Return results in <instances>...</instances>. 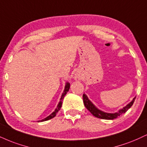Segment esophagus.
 <instances>
[{
    "mask_svg": "<svg viewBox=\"0 0 147 147\" xmlns=\"http://www.w3.org/2000/svg\"><path fill=\"white\" fill-rule=\"evenodd\" d=\"M74 78H75V80H76V81H79L81 79L80 77H79V76H78V75H75Z\"/></svg>",
    "mask_w": 147,
    "mask_h": 147,
    "instance_id": "esophagus-1",
    "label": "esophagus"
}]
</instances>
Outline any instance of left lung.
Returning a JSON list of instances; mask_svg holds the SVG:
<instances>
[{"instance_id":"8db88e82","label":"left lung","mask_w":147,"mask_h":147,"mask_svg":"<svg viewBox=\"0 0 147 147\" xmlns=\"http://www.w3.org/2000/svg\"><path fill=\"white\" fill-rule=\"evenodd\" d=\"M135 99H136V97H134L133 100H132L129 103L127 104V105L126 106H125L123 108L119 109L118 112L115 113H107L105 112H102V111L100 110V109L97 108L96 106L94 105L92 102L89 100V98H88L87 95L85 94H84V95H83V100H84V105L85 107H86V108L90 111V112L94 116H95V117L100 118V119H105V120L115 119V118H117L118 116L125 114V113L126 112L132 105H133Z\"/></svg>"}]
</instances>
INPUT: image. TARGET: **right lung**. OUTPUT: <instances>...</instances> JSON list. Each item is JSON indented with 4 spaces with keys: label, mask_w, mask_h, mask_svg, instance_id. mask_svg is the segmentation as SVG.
Returning <instances> with one entry per match:
<instances>
[{
    "label": "right lung",
    "mask_w": 147,
    "mask_h": 147,
    "mask_svg": "<svg viewBox=\"0 0 147 147\" xmlns=\"http://www.w3.org/2000/svg\"><path fill=\"white\" fill-rule=\"evenodd\" d=\"M69 89H70V83L68 82H66V86H65V88H64V90H63V92L62 93V94H61V98H60V101L59 102V103H58L56 109H55V111L53 112L52 113V114H51L49 115V116H47V118H44V119L41 120V121H38V122H43V121H49V120L51 119V118H54L55 116H56L57 113L59 112V110L60 109H61V105H62V100L63 99V98H64L65 95L66 94L67 92H68Z\"/></svg>",
    "instance_id": "1"
}]
</instances>
